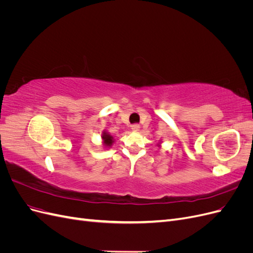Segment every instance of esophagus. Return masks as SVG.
Here are the masks:
<instances>
[{
  "mask_svg": "<svg viewBox=\"0 0 253 253\" xmlns=\"http://www.w3.org/2000/svg\"><path fill=\"white\" fill-rule=\"evenodd\" d=\"M139 128H140V126H139L138 124H135V125H133V126H132V129H133L134 132L139 131Z\"/></svg>",
  "mask_w": 253,
  "mask_h": 253,
  "instance_id": "esophagus-1",
  "label": "esophagus"
}]
</instances>
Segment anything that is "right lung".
<instances>
[{"label": "right lung", "mask_w": 253, "mask_h": 253, "mask_svg": "<svg viewBox=\"0 0 253 253\" xmlns=\"http://www.w3.org/2000/svg\"><path fill=\"white\" fill-rule=\"evenodd\" d=\"M102 139H103V144L105 145L106 148L112 147V144H113V142H114L113 136H111L109 133L104 132V133L102 134Z\"/></svg>", "instance_id": "add662e5"}]
</instances>
